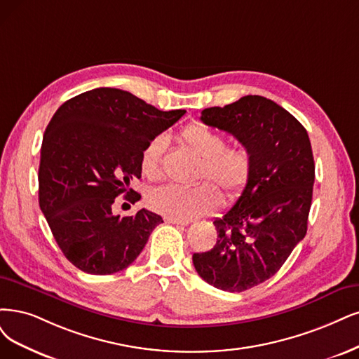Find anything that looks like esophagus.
<instances>
[{
    "label": "esophagus",
    "instance_id": "34e87169",
    "mask_svg": "<svg viewBox=\"0 0 359 359\" xmlns=\"http://www.w3.org/2000/svg\"><path fill=\"white\" fill-rule=\"evenodd\" d=\"M165 223H171V224H183V226H187L189 224V220H182V219H172V217H164Z\"/></svg>",
    "mask_w": 359,
    "mask_h": 359
}]
</instances>
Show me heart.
Masks as SVG:
<instances>
[{"mask_svg":"<svg viewBox=\"0 0 359 359\" xmlns=\"http://www.w3.org/2000/svg\"><path fill=\"white\" fill-rule=\"evenodd\" d=\"M180 140L187 148L201 158L194 187L155 188L146 195L149 208L172 219L189 220L213 211L222 201V188L228 201H236L247 191L253 176V155L245 146H226V137L208 126L194 123L180 131ZM165 139L155 136L144 144L140 167L149 180H159L164 175L163 158Z\"/></svg>","mask_w":359,"mask_h":359,"instance_id":"b5f03b06","label":"heart"}]
</instances>
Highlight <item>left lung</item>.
Returning a JSON list of instances; mask_svg holds the SVG:
<instances>
[{
  "label": "left lung",
  "mask_w": 359,
  "mask_h": 359,
  "mask_svg": "<svg viewBox=\"0 0 359 359\" xmlns=\"http://www.w3.org/2000/svg\"><path fill=\"white\" fill-rule=\"evenodd\" d=\"M201 121L229 133L253 155L247 191L213 222L215 247L192 256L204 281L240 293L273 276L306 235L315 182L312 146L293 115L262 96L207 108Z\"/></svg>",
  "instance_id": "8db88e82"
}]
</instances>
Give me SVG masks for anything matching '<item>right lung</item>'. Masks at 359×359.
Masks as SVG:
<instances>
[{
    "label": "right lung",
    "instance_id": "right-lung-1",
    "mask_svg": "<svg viewBox=\"0 0 359 359\" xmlns=\"http://www.w3.org/2000/svg\"><path fill=\"white\" fill-rule=\"evenodd\" d=\"M163 112L119 88L100 87L66 100L48 123L39 158V207L65 257L79 271L109 275L128 268L161 216L114 215L115 198L131 204L144 144L184 115Z\"/></svg>",
    "mask_w": 359,
    "mask_h": 359
}]
</instances>
